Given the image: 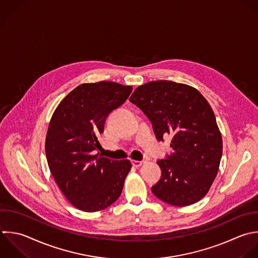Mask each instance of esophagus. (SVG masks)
I'll return each instance as SVG.
<instances>
[{
	"instance_id": "esophagus-1",
	"label": "esophagus",
	"mask_w": 258,
	"mask_h": 258,
	"mask_svg": "<svg viewBox=\"0 0 258 258\" xmlns=\"http://www.w3.org/2000/svg\"><path fill=\"white\" fill-rule=\"evenodd\" d=\"M144 163L143 160H132V164L135 166V167H138V166H141L142 164Z\"/></svg>"
}]
</instances>
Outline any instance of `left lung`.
<instances>
[{
	"label": "left lung",
	"instance_id": "left-lung-1",
	"mask_svg": "<svg viewBox=\"0 0 258 258\" xmlns=\"http://www.w3.org/2000/svg\"><path fill=\"white\" fill-rule=\"evenodd\" d=\"M129 101L149 119L158 141L171 136L173 152L157 160L161 176L151 187L153 195L178 207L199 202L217 175L223 150L207 100L192 87L155 81L138 87Z\"/></svg>",
	"mask_w": 258,
	"mask_h": 258
}]
</instances>
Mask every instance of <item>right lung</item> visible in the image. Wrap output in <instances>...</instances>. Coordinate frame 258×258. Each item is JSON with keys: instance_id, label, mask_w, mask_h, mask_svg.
<instances>
[{"instance_id": "obj_1", "label": "right lung", "mask_w": 258, "mask_h": 258, "mask_svg": "<svg viewBox=\"0 0 258 258\" xmlns=\"http://www.w3.org/2000/svg\"><path fill=\"white\" fill-rule=\"evenodd\" d=\"M131 92L132 87L113 82L83 84L52 115L45 141L48 166L63 195L82 211L103 210L122 192L131 162L102 156L99 136Z\"/></svg>"}]
</instances>
